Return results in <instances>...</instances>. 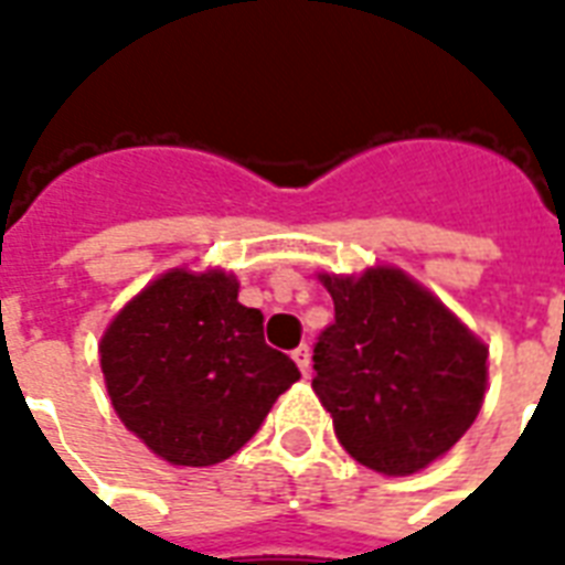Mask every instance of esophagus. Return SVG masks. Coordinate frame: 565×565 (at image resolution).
Returning a JSON list of instances; mask_svg holds the SVG:
<instances>
[{
	"label": "esophagus",
	"instance_id": "obj_1",
	"mask_svg": "<svg viewBox=\"0 0 565 565\" xmlns=\"http://www.w3.org/2000/svg\"><path fill=\"white\" fill-rule=\"evenodd\" d=\"M291 358H295V363H298V369L303 372V375H309V363H312V354H309V345H300L291 351Z\"/></svg>",
	"mask_w": 565,
	"mask_h": 565
}]
</instances>
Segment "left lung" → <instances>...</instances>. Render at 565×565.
Segmentation results:
<instances>
[{
    "instance_id": "obj_1",
    "label": "left lung",
    "mask_w": 565,
    "mask_h": 565,
    "mask_svg": "<svg viewBox=\"0 0 565 565\" xmlns=\"http://www.w3.org/2000/svg\"><path fill=\"white\" fill-rule=\"evenodd\" d=\"M337 321L318 337L316 390L339 444L369 470L411 477L473 426L489 348L444 300L396 265L318 274Z\"/></svg>"
}]
</instances>
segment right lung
Masks as SVG:
<instances>
[{
    "label": "right lung",
    "instance_id": "1",
    "mask_svg": "<svg viewBox=\"0 0 565 565\" xmlns=\"http://www.w3.org/2000/svg\"><path fill=\"white\" fill-rule=\"evenodd\" d=\"M237 288L223 267H169L118 309L97 345L118 419L175 468L235 456L300 379Z\"/></svg>",
    "mask_w": 565,
    "mask_h": 565
}]
</instances>
